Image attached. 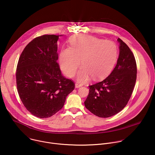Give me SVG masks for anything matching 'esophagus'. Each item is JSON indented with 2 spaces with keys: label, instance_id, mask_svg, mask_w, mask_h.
I'll list each match as a JSON object with an SVG mask.
<instances>
[{
  "label": "esophagus",
  "instance_id": "1",
  "mask_svg": "<svg viewBox=\"0 0 155 155\" xmlns=\"http://www.w3.org/2000/svg\"><path fill=\"white\" fill-rule=\"evenodd\" d=\"M75 87H81L82 86V84H80L78 83H75Z\"/></svg>",
  "mask_w": 155,
  "mask_h": 155
}]
</instances>
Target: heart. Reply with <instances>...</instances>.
<instances>
[{"mask_svg":"<svg viewBox=\"0 0 155 155\" xmlns=\"http://www.w3.org/2000/svg\"><path fill=\"white\" fill-rule=\"evenodd\" d=\"M70 44L71 48L61 51V68L66 75L72 77L81 61L83 67L77 74V80L81 82L88 81L91 77L96 80L104 78L117 62L118 48L112 41L80 34L71 37Z\"/></svg>","mask_w":155,"mask_h":155,"instance_id":"1","label":"heart"}]
</instances>
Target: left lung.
<instances>
[{
  "mask_svg": "<svg viewBox=\"0 0 155 155\" xmlns=\"http://www.w3.org/2000/svg\"><path fill=\"white\" fill-rule=\"evenodd\" d=\"M120 54L112 73L103 81L89 86L84 105L94 115L108 118L116 115L127 105L137 78L135 57L120 38Z\"/></svg>",
  "mask_w": 155,
  "mask_h": 155,
  "instance_id": "8db88e82",
  "label": "left lung"
}]
</instances>
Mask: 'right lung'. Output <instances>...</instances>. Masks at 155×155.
<instances>
[{"instance_id": "right-lung-1", "label": "right lung", "mask_w": 155, "mask_h": 155, "mask_svg": "<svg viewBox=\"0 0 155 155\" xmlns=\"http://www.w3.org/2000/svg\"><path fill=\"white\" fill-rule=\"evenodd\" d=\"M43 35L29 42L21 54L16 68L19 97L33 115L46 118L64 106L75 83L61 74L58 59L59 37Z\"/></svg>"}]
</instances>
